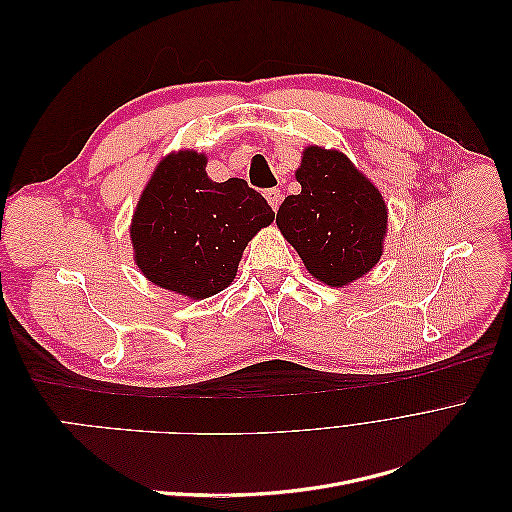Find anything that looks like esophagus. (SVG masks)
I'll return each instance as SVG.
<instances>
[{
    "instance_id": "1",
    "label": "esophagus",
    "mask_w": 512,
    "mask_h": 512,
    "mask_svg": "<svg viewBox=\"0 0 512 512\" xmlns=\"http://www.w3.org/2000/svg\"><path fill=\"white\" fill-rule=\"evenodd\" d=\"M265 196L269 200V205L273 207V211H277V207H280V203H282V192L277 188H271V190L265 192Z\"/></svg>"
}]
</instances>
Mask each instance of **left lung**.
Listing matches in <instances>:
<instances>
[{"label":"left lung","mask_w":512,"mask_h":512,"mask_svg":"<svg viewBox=\"0 0 512 512\" xmlns=\"http://www.w3.org/2000/svg\"><path fill=\"white\" fill-rule=\"evenodd\" d=\"M301 194L286 196L277 226L318 282L346 286L382 256L386 207L344 153L307 147L297 170Z\"/></svg>","instance_id":"obj_1"}]
</instances>
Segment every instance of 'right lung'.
<instances>
[{
  "mask_svg": "<svg viewBox=\"0 0 512 512\" xmlns=\"http://www.w3.org/2000/svg\"><path fill=\"white\" fill-rule=\"evenodd\" d=\"M205 164L196 151L162 160L130 228L136 265L149 282L192 299H207L235 280L247 241L275 218L247 181L215 183Z\"/></svg>",
  "mask_w": 512,
  "mask_h": 512,
  "instance_id": "1",
  "label": "right lung"
}]
</instances>
